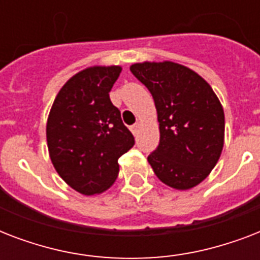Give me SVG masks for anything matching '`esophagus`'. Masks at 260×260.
I'll use <instances>...</instances> for the list:
<instances>
[{"label": "esophagus", "mask_w": 260, "mask_h": 260, "mask_svg": "<svg viewBox=\"0 0 260 260\" xmlns=\"http://www.w3.org/2000/svg\"><path fill=\"white\" fill-rule=\"evenodd\" d=\"M131 131H132V134L136 135L139 132V124H134V125L131 126Z\"/></svg>", "instance_id": "34e87169"}]
</instances>
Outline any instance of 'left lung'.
Masks as SVG:
<instances>
[{"label":"left lung","instance_id":"obj_1","mask_svg":"<svg viewBox=\"0 0 260 260\" xmlns=\"http://www.w3.org/2000/svg\"><path fill=\"white\" fill-rule=\"evenodd\" d=\"M129 70L150 90L158 113L160 142L148 156L155 175L173 189L197 186L224 147L221 102L201 75L179 63H135Z\"/></svg>","mask_w":260,"mask_h":260}]
</instances>
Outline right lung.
<instances>
[{"label": "right lung", "instance_id": "1", "mask_svg": "<svg viewBox=\"0 0 260 260\" xmlns=\"http://www.w3.org/2000/svg\"><path fill=\"white\" fill-rule=\"evenodd\" d=\"M120 66H93L73 75L59 90L47 120L51 162L67 185L94 196L113 185L118 158L135 144L109 91Z\"/></svg>", "mask_w": 260, "mask_h": 260}]
</instances>
